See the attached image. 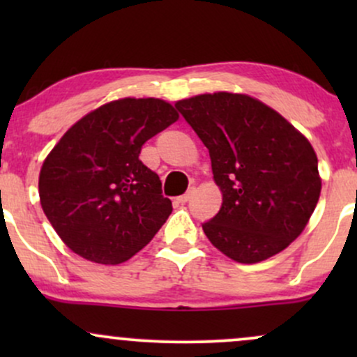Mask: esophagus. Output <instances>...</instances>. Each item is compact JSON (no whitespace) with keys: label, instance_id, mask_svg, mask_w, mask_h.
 Returning <instances> with one entry per match:
<instances>
[{"label":"esophagus","instance_id":"34e87169","mask_svg":"<svg viewBox=\"0 0 357 357\" xmlns=\"http://www.w3.org/2000/svg\"><path fill=\"white\" fill-rule=\"evenodd\" d=\"M191 195H192V190H190V191H188V192H184V195L179 196V198H176V202H178V203H181V204L188 203V202H190Z\"/></svg>","mask_w":357,"mask_h":357}]
</instances>
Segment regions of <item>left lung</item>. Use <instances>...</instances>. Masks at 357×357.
Here are the masks:
<instances>
[{
    "label": "left lung",
    "instance_id": "left-lung-1",
    "mask_svg": "<svg viewBox=\"0 0 357 357\" xmlns=\"http://www.w3.org/2000/svg\"><path fill=\"white\" fill-rule=\"evenodd\" d=\"M211 158L223 195L204 235L238 264H258L304 231L321 196L317 155L304 134L247 93H202L176 102Z\"/></svg>",
    "mask_w": 357,
    "mask_h": 357
}]
</instances>
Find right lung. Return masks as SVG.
<instances>
[{"instance_id": "obj_1", "label": "right lung", "mask_w": 357, "mask_h": 357, "mask_svg": "<svg viewBox=\"0 0 357 357\" xmlns=\"http://www.w3.org/2000/svg\"><path fill=\"white\" fill-rule=\"evenodd\" d=\"M178 119L169 102L124 97L89 112L56 142L40 169V203L73 253L122 264L166 223L173 204L139 154Z\"/></svg>"}]
</instances>
